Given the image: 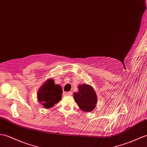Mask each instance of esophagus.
<instances>
[{"label":"esophagus","mask_w":147,"mask_h":147,"mask_svg":"<svg viewBox=\"0 0 147 147\" xmlns=\"http://www.w3.org/2000/svg\"><path fill=\"white\" fill-rule=\"evenodd\" d=\"M64 95H66V96H71L72 95V92H65L64 93Z\"/></svg>","instance_id":"34e87169"}]
</instances>
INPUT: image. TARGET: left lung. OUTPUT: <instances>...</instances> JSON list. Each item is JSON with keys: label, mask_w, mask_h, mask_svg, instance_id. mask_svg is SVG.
<instances>
[{"label": "left lung", "mask_w": 147, "mask_h": 147, "mask_svg": "<svg viewBox=\"0 0 147 147\" xmlns=\"http://www.w3.org/2000/svg\"><path fill=\"white\" fill-rule=\"evenodd\" d=\"M73 97L78 107L82 111L90 112L93 111L97 103L96 92L93 87L87 84L78 86V91L74 92Z\"/></svg>", "instance_id": "obj_1"}]
</instances>
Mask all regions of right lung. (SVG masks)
<instances>
[{
    "label": "right lung",
    "mask_w": 147,
    "mask_h": 147,
    "mask_svg": "<svg viewBox=\"0 0 147 147\" xmlns=\"http://www.w3.org/2000/svg\"><path fill=\"white\" fill-rule=\"evenodd\" d=\"M62 93L61 86L56 84L54 80L51 78L39 88L37 93V100L44 108H50L61 100Z\"/></svg>",
    "instance_id": "1"
}]
</instances>
